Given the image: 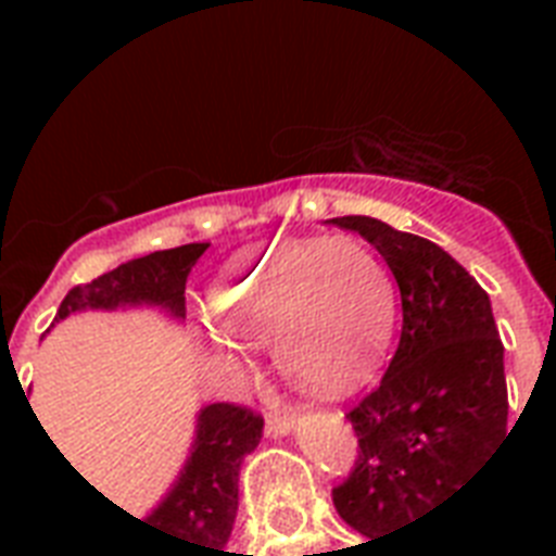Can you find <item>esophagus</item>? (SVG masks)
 <instances>
[{"mask_svg":"<svg viewBox=\"0 0 556 556\" xmlns=\"http://www.w3.org/2000/svg\"><path fill=\"white\" fill-rule=\"evenodd\" d=\"M294 430V418L288 413H274L268 415V424H265V432L268 435H288V432Z\"/></svg>","mask_w":556,"mask_h":556,"instance_id":"obj_1","label":"esophagus"}]
</instances>
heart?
<instances>
[{
	"label": "heart",
	"mask_w": 556,
	"mask_h": 556,
	"mask_svg": "<svg viewBox=\"0 0 556 556\" xmlns=\"http://www.w3.org/2000/svg\"><path fill=\"white\" fill-rule=\"evenodd\" d=\"M207 317L326 395L364 387L387 357L397 296L387 265L355 239H296L248 251L218 270Z\"/></svg>",
	"instance_id": "1"
}]
</instances>
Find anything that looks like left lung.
I'll return each mask as SVG.
<instances>
[{
    "mask_svg": "<svg viewBox=\"0 0 556 556\" xmlns=\"http://www.w3.org/2000/svg\"><path fill=\"white\" fill-rule=\"evenodd\" d=\"M329 222L375 244L401 291V343L346 415L361 453L331 491L346 526L380 536L450 500L508 432L505 346L491 296L444 248L380 218Z\"/></svg>",
    "mask_w": 556,
    "mask_h": 556,
    "instance_id": "8db88e82",
    "label": "left lung"
}]
</instances>
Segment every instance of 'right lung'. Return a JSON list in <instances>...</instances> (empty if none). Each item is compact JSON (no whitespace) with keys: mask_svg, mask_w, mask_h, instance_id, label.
<instances>
[{"mask_svg":"<svg viewBox=\"0 0 556 556\" xmlns=\"http://www.w3.org/2000/svg\"><path fill=\"white\" fill-rule=\"evenodd\" d=\"M207 242L181 244L129 260L65 294L56 323L77 312H115L150 305L185 320V286ZM30 404V401H28ZM262 439V418L236 404H207L195 415L190 456L181 473L143 519L129 517L164 536L181 540L195 556H227L239 508V470Z\"/></svg>","mask_w":556,"mask_h":556,"instance_id":"right-lung-1","label":"right lung"}]
</instances>
